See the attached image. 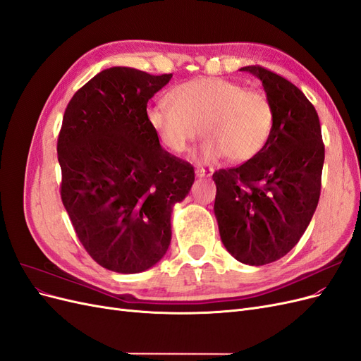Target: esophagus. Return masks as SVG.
I'll return each instance as SVG.
<instances>
[{"instance_id":"esophagus-1","label":"esophagus","mask_w":361,"mask_h":361,"mask_svg":"<svg viewBox=\"0 0 361 361\" xmlns=\"http://www.w3.org/2000/svg\"><path fill=\"white\" fill-rule=\"evenodd\" d=\"M212 173H214L212 169H203V167L195 169V176L197 178H209L212 176Z\"/></svg>"}]
</instances>
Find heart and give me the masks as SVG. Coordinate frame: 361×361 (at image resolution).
<instances>
[{
    "instance_id": "1",
    "label": "heart",
    "mask_w": 361,
    "mask_h": 361,
    "mask_svg": "<svg viewBox=\"0 0 361 361\" xmlns=\"http://www.w3.org/2000/svg\"><path fill=\"white\" fill-rule=\"evenodd\" d=\"M166 102L150 105L146 120L159 143L182 154L202 130L200 157L214 161L226 155L245 162L265 147L274 125L269 96L256 87L203 76L178 84Z\"/></svg>"
}]
</instances>
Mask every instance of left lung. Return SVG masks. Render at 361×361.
<instances>
[{
	"mask_svg": "<svg viewBox=\"0 0 361 361\" xmlns=\"http://www.w3.org/2000/svg\"><path fill=\"white\" fill-rule=\"evenodd\" d=\"M256 75L274 108V125L256 157L212 174L214 211L224 247L247 265L288 255L307 228L321 195L325 147L312 102L283 76L260 66Z\"/></svg>",
	"mask_w": 361,
	"mask_h": 361,
	"instance_id": "1",
	"label": "left lung"
}]
</instances>
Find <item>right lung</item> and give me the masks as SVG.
<instances>
[{
  "label": "right lung",
  "instance_id": "right-lung-1",
  "mask_svg": "<svg viewBox=\"0 0 361 361\" xmlns=\"http://www.w3.org/2000/svg\"><path fill=\"white\" fill-rule=\"evenodd\" d=\"M171 80L110 68L69 101L57 141L60 194L75 233L101 267L135 274L171 241L173 204L194 182L190 162L164 150L146 120L147 102Z\"/></svg>",
  "mask_w": 361,
  "mask_h": 361
}]
</instances>
